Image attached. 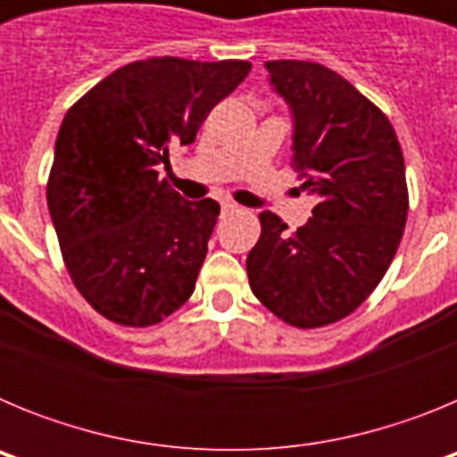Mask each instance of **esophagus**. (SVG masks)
<instances>
[{
  "label": "esophagus",
  "instance_id": "1",
  "mask_svg": "<svg viewBox=\"0 0 457 457\" xmlns=\"http://www.w3.org/2000/svg\"><path fill=\"white\" fill-rule=\"evenodd\" d=\"M236 210H237V205L233 204V201H221V212H224V215L226 212H236Z\"/></svg>",
  "mask_w": 457,
  "mask_h": 457
}]
</instances>
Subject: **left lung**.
<instances>
[{
    "instance_id": "8db88e82",
    "label": "left lung",
    "mask_w": 457,
    "mask_h": 457,
    "mask_svg": "<svg viewBox=\"0 0 457 457\" xmlns=\"http://www.w3.org/2000/svg\"><path fill=\"white\" fill-rule=\"evenodd\" d=\"M293 114V167L316 194L313 217L288 233L265 210L247 256L249 286L274 316L300 329L350 316L389 270L407 221L405 162L394 128L329 68L265 62Z\"/></svg>"
}]
</instances>
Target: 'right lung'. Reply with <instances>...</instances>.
Instances as JSON below:
<instances>
[{"label": "right lung", "instance_id": "right-lung-1", "mask_svg": "<svg viewBox=\"0 0 457 457\" xmlns=\"http://www.w3.org/2000/svg\"><path fill=\"white\" fill-rule=\"evenodd\" d=\"M252 63L153 56L119 68L63 116L47 208L75 288L107 320L157 325L189 300L220 217L157 179Z\"/></svg>", "mask_w": 457, "mask_h": 457}]
</instances>
